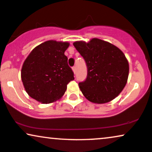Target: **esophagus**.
I'll return each instance as SVG.
<instances>
[{"label": "esophagus", "instance_id": "1", "mask_svg": "<svg viewBox=\"0 0 152 152\" xmlns=\"http://www.w3.org/2000/svg\"><path fill=\"white\" fill-rule=\"evenodd\" d=\"M72 69H73V72H74V74H76V66H73L72 67Z\"/></svg>", "mask_w": 152, "mask_h": 152}]
</instances>
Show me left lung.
Segmentation results:
<instances>
[{"mask_svg": "<svg viewBox=\"0 0 152 152\" xmlns=\"http://www.w3.org/2000/svg\"><path fill=\"white\" fill-rule=\"evenodd\" d=\"M74 47L88 69L86 80L78 83L83 95L93 103H107L117 97L127 83L129 65L123 52L108 42L93 38L76 41Z\"/></svg>", "mask_w": 152, "mask_h": 152, "instance_id": "1", "label": "left lung"}]
</instances>
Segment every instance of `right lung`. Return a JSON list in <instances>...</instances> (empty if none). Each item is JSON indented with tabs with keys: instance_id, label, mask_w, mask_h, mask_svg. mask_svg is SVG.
I'll return each instance as SVG.
<instances>
[{
	"instance_id": "add662e5",
	"label": "right lung",
	"mask_w": 152,
	"mask_h": 152,
	"mask_svg": "<svg viewBox=\"0 0 152 152\" xmlns=\"http://www.w3.org/2000/svg\"><path fill=\"white\" fill-rule=\"evenodd\" d=\"M69 43L48 41L31 52L23 64L22 80L32 98L48 104L62 97L67 84L74 79L64 52Z\"/></svg>"
}]
</instances>
